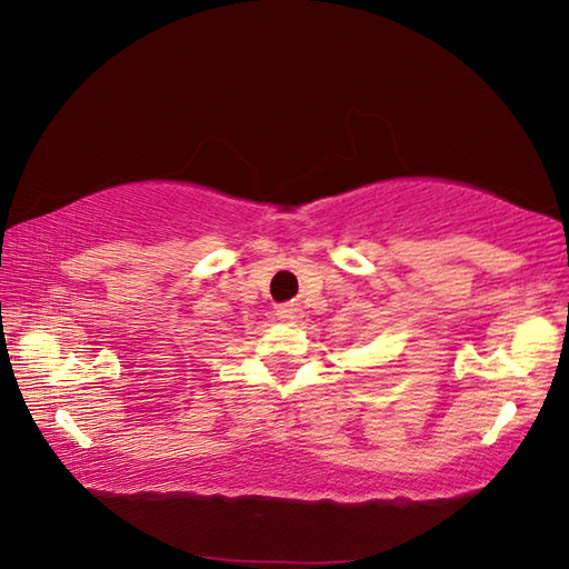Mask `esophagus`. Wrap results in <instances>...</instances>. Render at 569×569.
Listing matches in <instances>:
<instances>
[{
  "instance_id": "obj_1",
  "label": "esophagus",
  "mask_w": 569,
  "mask_h": 569,
  "mask_svg": "<svg viewBox=\"0 0 569 569\" xmlns=\"http://www.w3.org/2000/svg\"><path fill=\"white\" fill-rule=\"evenodd\" d=\"M276 316H278V321H283V323H296L298 319H303V311L296 303H286L278 308Z\"/></svg>"
}]
</instances>
